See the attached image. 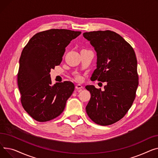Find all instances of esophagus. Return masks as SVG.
Wrapping results in <instances>:
<instances>
[{"mask_svg":"<svg viewBox=\"0 0 158 158\" xmlns=\"http://www.w3.org/2000/svg\"><path fill=\"white\" fill-rule=\"evenodd\" d=\"M75 88H76V89H77V90H80V89H83V86H82L81 85H80V84H77V85H76Z\"/></svg>","mask_w":158,"mask_h":158,"instance_id":"obj_1","label":"esophagus"}]
</instances>
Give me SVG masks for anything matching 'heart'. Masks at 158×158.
I'll return each mask as SVG.
<instances>
[{"label": "heart", "mask_w": 158, "mask_h": 158, "mask_svg": "<svg viewBox=\"0 0 158 158\" xmlns=\"http://www.w3.org/2000/svg\"><path fill=\"white\" fill-rule=\"evenodd\" d=\"M77 79H78V80H80V77H78Z\"/></svg>", "instance_id": "b5f03b06"}]
</instances>
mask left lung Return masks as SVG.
<instances>
[{
	"label": "left lung",
	"instance_id": "1",
	"mask_svg": "<svg viewBox=\"0 0 158 158\" xmlns=\"http://www.w3.org/2000/svg\"><path fill=\"white\" fill-rule=\"evenodd\" d=\"M97 55V68L92 81H106L105 90L87 85L91 97L85 108L90 118L101 126L121 119L133 105L138 85L137 60L132 46L111 31L83 34Z\"/></svg>",
	"mask_w": 158,
	"mask_h": 158
}]
</instances>
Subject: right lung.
<instances>
[{
    "instance_id": "add662e5",
    "label": "right lung",
    "mask_w": 158,
    "mask_h": 158,
    "mask_svg": "<svg viewBox=\"0 0 158 158\" xmlns=\"http://www.w3.org/2000/svg\"><path fill=\"white\" fill-rule=\"evenodd\" d=\"M81 34L68 29H50L35 34L22 50L18 85L26 112L38 122L49 121L62 113L75 85L71 81L52 84L51 69L59 66L65 48Z\"/></svg>"
}]
</instances>
